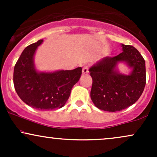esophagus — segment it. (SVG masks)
Here are the masks:
<instances>
[{
  "label": "esophagus",
  "instance_id": "1",
  "mask_svg": "<svg viewBox=\"0 0 157 157\" xmlns=\"http://www.w3.org/2000/svg\"><path fill=\"white\" fill-rule=\"evenodd\" d=\"M82 74H88L89 73V67L87 66H85L83 68H82Z\"/></svg>",
  "mask_w": 157,
  "mask_h": 157
}]
</instances>
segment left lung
Segmentation results:
<instances>
[{"mask_svg":"<svg viewBox=\"0 0 157 157\" xmlns=\"http://www.w3.org/2000/svg\"><path fill=\"white\" fill-rule=\"evenodd\" d=\"M122 52L115 57H106L89 68L92 77L91 99L95 106L105 111H120L139 100L146 83L145 62L134 46L122 44ZM125 62L132 71L122 75L116 68Z\"/></svg>","mask_w":157,"mask_h":157,"instance_id":"8db88e82","label":"left lung"}]
</instances>
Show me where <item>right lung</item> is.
I'll return each mask as SVG.
<instances>
[{"label":"right lung","mask_w":157,"mask_h":157,"mask_svg":"<svg viewBox=\"0 0 157 157\" xmlns=\"http://www.w3.org/2000/svg\"><path fill=\"white\" fill-rule=\"evenodd\" d=\"M40 40L23 50L14 68L13 82L16 92L25 103L40 111L60 109L66 104L74 85L80 80L82 68L39 72L34 63Z\"/></svg>","instance_id":"1"}]
</instances>
